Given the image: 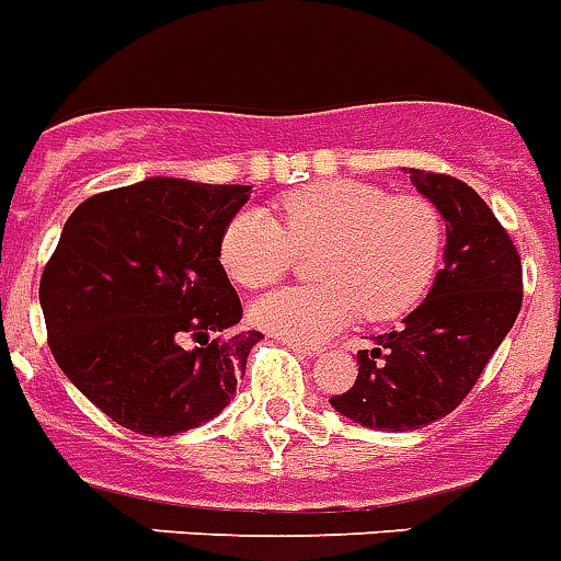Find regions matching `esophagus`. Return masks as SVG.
<instances>
[{
    "mask_svg": "<svg viewBox=\"0 0 561 561\" xmlns=\"http://www.w3.org/2000/svg\"><path fill=\"white\" fill-rule=\"evenodd\" d=\"M289 348H291V352L304 354V357H318V354H320V348L309 346V343H289Z\"/></svg>",
    "mask_w": 561,
    "mask_h": 561,
    "instance_id": "34e87169",
    "label": "esophagus"
}]
</instances>
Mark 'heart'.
<instances>
[{"label": "heart", "instance_id": "heart-1", "mask_svg": "<svg viewBox=\"0 0 561 561\" xmlns=\"http://www.w3.org/2000/svg\"><path fill=\"white\" fill-rule=\"evenodd\" d=\"M443 252V218L417 195L389 198L360 181H320L280 204V224L243 209L227 224L221 263L243 289H263L312 257L320 284L255 300V327L289 343H320L357 314L382 323L423 300Z\"/></svg>", "mask_w": 561, "mask_h": 561}]
</instances>
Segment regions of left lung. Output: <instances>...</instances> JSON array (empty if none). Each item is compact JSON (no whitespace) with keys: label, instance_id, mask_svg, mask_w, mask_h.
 <instances>
[{"label":"left lung","instance_id":"left-lung-1","mask_svg":"<svg viewBox=\"0 0 561 561\" xmlns=\"http://www.w3.org/2000/svg\"><path fill=\"white\" fill-rule=\"evenodd\" d=\"M405 172L443 215V270L403 327L357 352V380L329 400L377 431H414L451 414L522 309L519 252L485 201L451 175Z\"/></svg>","mask_w":561,"mask_h":561}]
</instances>
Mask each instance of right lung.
<instances>
[{
    "label": "right lung",
    "mask_w": 561,
    "mask_h": 561,
    "mask_svg": "<svg viewBox=\"0 0 561 561\" xmlns=\"http://www.w3.org/2000/svg\"><path fill=\"white\" fill-rule=\"evenodd\" d=\"M252 186L144 179L73 209L39 284L47 343L90 403L144 437L229 405L261 332L221 266Z\"/></svg>",
    "instance_id": "add662e5"
}]
</instances>
